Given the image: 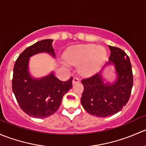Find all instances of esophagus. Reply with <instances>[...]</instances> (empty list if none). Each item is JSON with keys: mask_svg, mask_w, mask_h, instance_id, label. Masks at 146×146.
Returning <instances> with one entry per match:
<instances>
[{"mask_svg": "<svg viewBox=\"0 0 146 146\" xmlns=\"http://www.w3.org/2000/svg\"><path fill=\"white\" fill-rule=\"evenodd\" d=\"M78 82H79V79L78 77H74L73 79V81H72V84H74L76 83H78Z\"/></svg>", "mask_w": 146, "mask_h": 146, "instance_id": "obj_1", "label": "esophagus"}]
</instances>
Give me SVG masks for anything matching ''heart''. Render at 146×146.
I'll list each match as a JSON object with an SVG mask.
<instances>
[{
    "label": "heart",
    "mask_w": 146,
    "mask_h": 146,
    "mask_svg": "<svg viewBox=\"0 0 146 146\" xmlns=\"http://www.w3.org/2000/svg\"><path fill=\"white\" fill-rule=\"evenodd\" d=\"M106 59V50L94 44L72 46L64 53V60L67 64L74 66L82 64L80 71L84 76L97 72Z\"/></svg>",
    "instance_id": "obj_1"
}]
</instances>
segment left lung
<instances>
[{
  "label": "left lung",
  "instance_id": "obj_1",
  "mask_svg": "<svg viewBox=\"0 0 146 146\" xmlns=\"http://www.w3.org/2000/svg\"><path fill=\"white\" fill-rule=\"evenodd\" d=\"M109 61L99 73L82 80L84 84L81 103L92 116L107 117L120 111L126 105L133 83L132 67L126 53L119 47L109 46ZM113 64L117 74L116 81L105 83L101 73L106 66Z\"/></svg>",
  "mask_w": 146,
  "mask_h": 146
}]
</instances>
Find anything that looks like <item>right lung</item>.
<instances>
[{
  "instance_id": "right-lung-1",
  "label": "right lung",
  "mask_w": 146,
  "mask_h": 146,
  "mask_svg": "<svg viewBox=\"0 0 146 146\" xmlns=\"http://www.w3.org/2000/svg\"><path fill=\"white\" fill-rule=\"evenodd\" d=\"M50 39L37 42L27 47L15 61L12 89L20 107L30 116L44 119L55 113L62 97L72 87V79L62 82L52 72L40 79L32 77L28 70L30 57L41 52L55 57Z\"/></svg>"
}]
</instances>
